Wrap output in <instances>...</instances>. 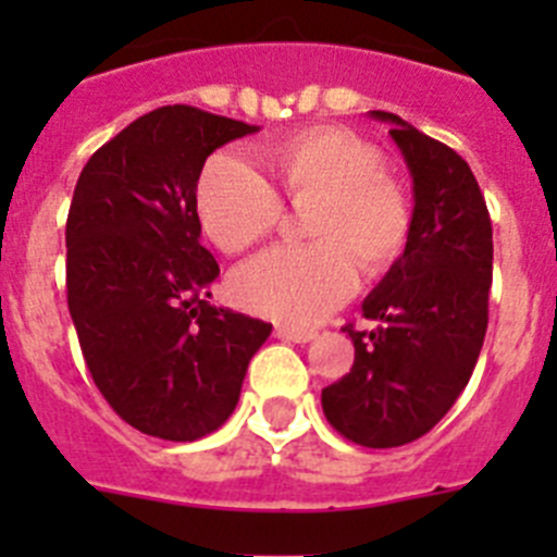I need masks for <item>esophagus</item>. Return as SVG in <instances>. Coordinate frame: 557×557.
<instances>
[{"label": "esophagus", "instance_id": "esophagus-1", "mask_svg": "<svg viewBox=\"0 0 557 557\" xmlns=\"http://www.w3.org/2000/svg\"><path fill=\"white\" fill-rule=\"evenodd\" d=\"M275 337L278 339H287V343H309L314 339L318 334L312 329H293V326H278L275 329Z\"/></svg>", "mask_w": 557, "mask_h": 557}]
</instances>
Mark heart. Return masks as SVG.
<instances>
[{
  "label": "heart",
  "mask_w": 557,
  "mask_h": 557,
  "mask_svg": "<svg viewBox=\"0 0 557 557\" xmlns=\"http://www.w3.org/2000/svg\"><path fill=\"white\" fill-rule=\"evenodd\" d=\"M289 198H314L307 245H275L231 275L245 312L287 326H312L343 307L368 270L391 264L410 234L405 191L387 178L382 156L357 133L309 127L268 156ZM198 220L225 253L259 243L282 218V198L262 166L243 152H218L198 178Z\"/></svg>",
  "instance_id": "obj_1"
}]
</instances>
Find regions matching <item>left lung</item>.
I'll return each mask as SVG.
<instances>
[{"label": "left lung", "mask_w": 557, "mask_h": 557, "mask_svg": "<svg viewBox=\"0 0 557 557\" xmlns=\"http://www.w3.org/2000/svg\"><path fill=\"white\" fill-rule=\"evenodd\" d=\"M412 178L405 253L362 301L376 323L354 332L351 373L323 387L329 424L368 449L405 446L451 410L488 329L494 231L480 184L451 147L396 113L371 111Z\"/></svg>", "instance_id": "1"}]
</instances>
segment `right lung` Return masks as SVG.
<instances>
[{
	"label": "right lung",
	"instance_id": "add662e5",
	"mask_svg": "<svg viewBox=\"0 0 557 557\" xmlns=\"http://www.w3.org/2000/svg\"><path fill=\"white\" fill-rule=\"evenodd\" d=\"M259 127L164 106L88 159L66 220V298L95 385L139 432L198 441L234 412L270 323L209 304L220 275L195 191L218 147Z\"/></svg>",
	"mask_w": 557,
	"mask_h": 557
}]
</instances>
